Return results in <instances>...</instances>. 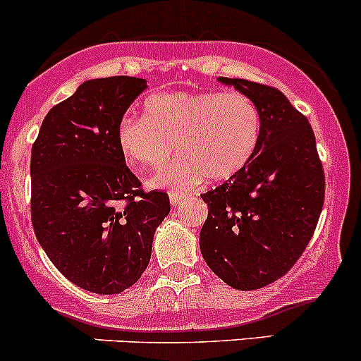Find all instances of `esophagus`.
I'll return each mask as SVG.
<instances>
[{
  "label": "esophagus",
  "mask_w": 361,
  "mask_h": 361,
  "mask_svg": "<svg viewBox=\"0 0 361 361\" xmlns=\"http://www.w3.org/2000/svg\"><path fill=\"white\" fill-rule=\"evenodd\" d=\"M184 198L185 195H182V192H170V203H172V205H179Z\"/></svg>",
  "instance_id": "1"
}]
</instances>
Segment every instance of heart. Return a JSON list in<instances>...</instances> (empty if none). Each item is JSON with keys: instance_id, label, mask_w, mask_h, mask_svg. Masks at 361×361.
Segmentation results:
<instances>
[{"instance_id": "heart-1", "label": "heart", "mask_w": 361, "mask_h": 361, "mask_svg": "<svg viewBox=\"0 0 361 361\" xmlns=\"http://www.w3.org/2000/svg\"><path fill=\"white\" fill-rule=\"evenodd\" d=\"M261 133V111L243 92H177L147 99L144 118L125 116L118 146L126 163L142 172L161 166L177 144L180 158L149 184L185 192L205 177L224 180L240 173L257 153Z\"/></svg>"}]
</instances>
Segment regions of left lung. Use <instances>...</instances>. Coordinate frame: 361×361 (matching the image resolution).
<instances>
[{
	"mask_svg": "<svg viewBox=\"0 0 361 361\" xmlns=\"http://www.w3.org/2000/svg\"><path fill=\"white\" fill-rule=\"evenodd\" d=\"M257 104L262 133L254 159L202 195L208 217L200 250L236 290H255L290 271L317 229L325 173L313 128L278 88L219 78Z\"/></svg>",
	"mask_w": 361,
	"mask_h": 361,
	"instance_id": "1",
	"label": "left lung"
}]
</instances>
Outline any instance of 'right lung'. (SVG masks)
<instances>
[{
    "instance_id": "add662e5",
    "label": "right lung",
    "mask_w": 361,
    "mask_h": 361,
    "mask_svg": "<svg viewBox=\"0 0 361 361\" xmlns=\"http://www.w3.org/2000/svg\"><path fill=\"white\" fill-rule=\"evenodd\" d=\"M146 80H88L44 116L31 153V219L54 266L88 292L120 293L151 259L169 195L146 192L118 146V125Z\"/></svg>"
}]
</instances>
